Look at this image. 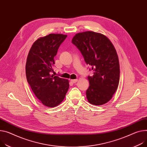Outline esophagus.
Segmentation results:
<instances>
[{
    "instance_id": "34e87169",
    "label": "esophagus",
    "mask_w": 147,
    "mask_h": 147,
    "mask_svg": "<svg viewBox=\"0 0 147 147\" xmlns=\"http://www.w3.org/2000/svg\"><path fill=\"white\" fill-rule=\"evenodd\" d=\"M71 82L72 83H73V84H75V83H76V82H78V80H72L71 81Z\"/></svg>"
}]
</instances>
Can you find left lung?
<instances>
[{
    "label": "left lung",
    "mask_w": 147,
    "mask_h": 147,
    "mask_svg": "<svg viewBox=\"0 0 147 147\" xmlns=\"http://www.w3.org/2000/svg\"><path fill=\"white\" fill-rule=\"evenodd\" d=\"M72 42L94 71L93 76H88L89 86L86 94L88 102L94 105L107 103L119 82V59L114 45L104 35L92 31L76 33Z\"/></svg>",
    "instance_id": "obj_1"
}]
</instances>
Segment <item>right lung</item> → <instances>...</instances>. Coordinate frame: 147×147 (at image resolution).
Masks as SVG:
<instances>
[{
  "mask_svg": "<svg viewBox=\"0 0 147 147\" xmlns=\"http://www.w3.org/2000/svg\"><path fill=\"white\" fill-rule=\"evenodd\" d=\"M67 35L51 33L38 38L29 52L26 75L32 91L44 105L53 108L63 100L69 89V81L51 75L54 57Z\"/></svg>",
  "mask_w": 147,
  "mask_h": 147,
  "instance_id": "right-lung-1",
  "label": "right lung"
}]
</instances>
